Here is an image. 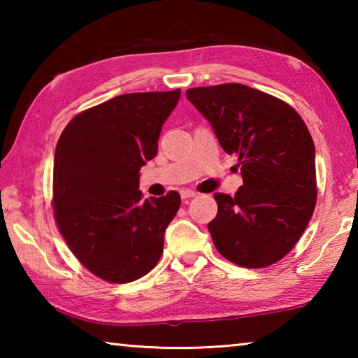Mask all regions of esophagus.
Returning <instances> with one entry per match:
<instances>
[{
  "label": "esophagus",
  "mask_w": 358,
  "mask_h": 358,
  "mask_svg": "<svg viewBox=\"0 0 358 358\" xmlns=\"http://www.w3.org/2000/svg\"><path fill=\"white\" fill-rule=\"evenodd\" d=\"M180 196H181V199H191V197H196V192L191 189H181Z\"/></svg>",
  "instance_id": "obj_1"
}]
</instances>
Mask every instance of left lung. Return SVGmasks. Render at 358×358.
Returning a JSON list of instances; mask_svg holds the SVG:
<instances>
[{
	"instance_id": "obj_1",
	"label": "left lung",
	"mask_w": 358,
	"mask_h": 358,
	"mask_svg": "<svg viewBox=\"0 0 358 358\" xmlns=\"http://www.w3.org/2000/svg\"><path fill=\"white\" fill-rule=\"evenodd\" d=\"M186 98L241 167L234 197L215 192L208 230L216 250L246 268L278 262L316 207V151L305 121L284 101L241 83L189 88Z\"/></svg>"
}]
</instances>
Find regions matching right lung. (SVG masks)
<instances>
[{"label": "right lung", "mask_w": 358, "mask_h": 358, "mask_svg": "<svg viewBox=\"0 0 358 358\" xmlns=\"http://www.w3.org/2000/svg\"><path fill=\"white\" fill-rule=\"evenodd\" d=\"M180 90L121 94L78 113L59 136L53 210L59 232L101 280L136 281L157 264L180 194L142 199L141 167L157 153Z\"/></svg>", "instance_id": "1"}]
</instances>
